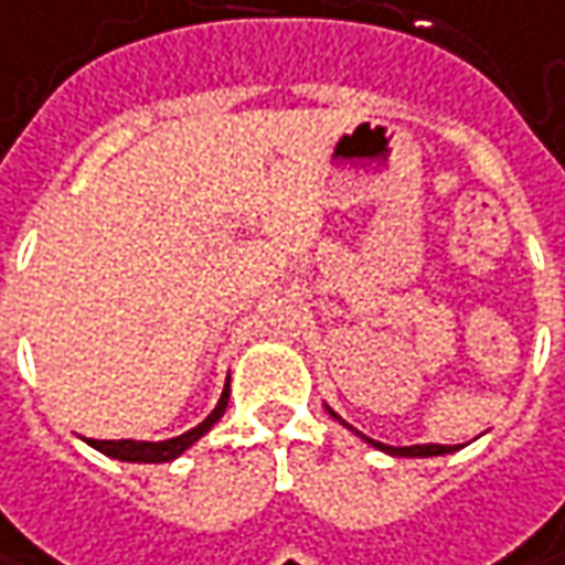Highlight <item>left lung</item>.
<instances>
[{
    "mask_svg": "<svg viewBox=\"0 0 565 565\" xmlns=\"http://www.w3.org/2000/svg\"><path fill=\"white\" fill-rule=\"evenodd\" d=\"M331 416L338 418L341 425H347L334 409H328ZM350 428V425H347ZM350 431H356V428H350ZM360 435V431H356ZM362 440H369L372 447H379V450H384V454H391V457H444V454H454V450H459V447H447V444H413V447H387V444H381V440H372L365 438V435H360Z\"/></svg>",
    "mask_w": 565,
    "mask_h": 565,
    "instance_id": "left-lung-1",
    "label": "left lung"
}]
</instances>
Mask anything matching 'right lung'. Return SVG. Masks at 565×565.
I'll return each mask as SVG.
<instances>
[{
	"instance_id": "add662e5",
	"label": "right lung",
	"mask_w": 565,
	"mask_h": 565,
	"mask_svg": "<svg viewBox=\"0 0 565 565\" xmlns=\"http://www.w3.org/2000/svg\"><path fill=\"white\" fill-rule=\"evenodd\" d=\"M227 397H231V387L224 384L222 399H218V406L209 413V416L196 425V428H190L184 435H178V438H168V440H93L87 438L89 447H96L99 454H106L111 459H121V462H171V459H178L184 450H190L196 440L203 438L205 431L224 416V409H227Z\"/></svg>"
}]
</instances>
